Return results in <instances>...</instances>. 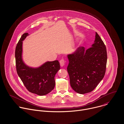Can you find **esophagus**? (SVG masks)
<instances>
[{
  "label": "esophagus",
  "mask_w": 124,
  "mask_h": 124,
  "mask_svg": "<svg viewBox=\"0 0 124 124\" xmlns=\"http://www.w3.org/2000/svg\"><path fill=\"white\" fill-rule=\"evenodd\" d=\"M60 63L61 66H62V67L65 64V61L63 59L61 60L60 61Z\"/></svg>",
  "instance_id": "esophagus-1"
}]
</instances>
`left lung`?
I'll return each instance as SVG.
<instances>
[{
  "label": "left lung",
  "mask_w": 124,
  "mask_h": 124,
  "mask_svg": "<svg viewBox=\"0 0 124 124\" xmlns=\"http://www.w3.org/2000/svg\"><path fill=\"white\" fill-rule=\"evenodd\" d=\"M94 43L85 50L78 47L67 55V71L71 87L76 93L85 94L93 91L103 79L106 70V46L96 32Z\"/></svg>",
  "instance_id": "1"
}]
</instances>
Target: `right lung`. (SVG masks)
I'll use <instances>...</instances> for the list:
<instances>
[{"instance_id":"obj_1","label":"right lung","mask_w":124,"mask_h":124,"mask_svg":"<svg viewBox=\"0 0 124 124\" xmlns=\"http://www.w3.org/2000/svg\"><path fill=\"white\" fill-rule=\"evenodd\" d=\"M30 35L24 33L21 37L15 50L16 69L18 75L28 90L38 95H45L53 90L55 85L54 79L60 69L58 60L47 61L39 67L27 65L23 61V41Z\"/></svg>"}]
</instances>
